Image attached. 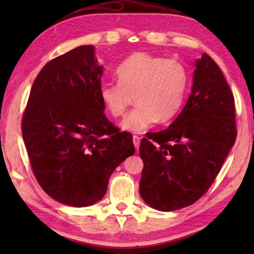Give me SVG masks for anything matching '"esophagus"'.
I'll list each match as a JSON object with an SVG mask.
<instances>
[{"mask_svg":"<svg viewBox=\"0 0 254 254\" xmlns=\"http://www.w3.org/2000/svg\"><path fill=\"white\" fill-rule=\"evenodd\" d=\"M133 144H134L135 149H139V147H140V137L137 135H133Z\"/></svg>","mask_w":254,"mask_h":254,"instance_id":"1","label":"esophagus"}]
</instances>
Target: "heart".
<instances>
[{
	"label": "heart",
	"instance_id": "b5f03b06",
	"mask_svg": "<svg viewBox=\"0 0 254 254\" xmlns=\"http://www.w3.org/2000/svg\"><path fill=\"white\" fill-rule=\"evenodd\" d=\"M118 83L106 81L100 86L98 96L113 119L126 113L134 96V110L121 123L122 128L140 133L157 122H167L184 104L189 85L187 68L174 58L147 53L127 57L117 70Z\"/></svg>",
	"mask_w": 254,
	"mask_h": 254
}]
</instances>
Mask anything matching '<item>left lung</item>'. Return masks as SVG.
<instances>
[{
	"label": "left lung",
	"mask_w": 254,
	"mask_h": 254,
	"mask_svg": "<svg viewBox=\"0 0 254 254\" xmlns=\"http://www.w3.org/2000/svg\"><path fill=\"white\" fill-rule=\"evenodd\" d=\"M195 66L191 94L178 118L140 143V195L162 212L194 204L208 190L238 134L234 96L220 67L207 54Z\"/></svg>",
	"instance_id": "8db88e82"
}]
</instances>
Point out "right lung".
Masks as SVG:
<instances>
[{
	"instance_id": "add662e5",
	"label": "right lung",
	"mask_w": 254,
	"mask_h": 254,
	"mask_svg": "<svg viewBox=\"0 0 254 254\" xmlns=\"http://www.w3.org/2000/svg\"><path fill=\"white\" fill-rule=\"evenodd\" d=\"M102 74L93 46L58 56L33 81L23 112L21 130L37 182L74 207L102 199L112 173L135 151L132 134L105 117Z\"/></svg>"
}]
</instances>
